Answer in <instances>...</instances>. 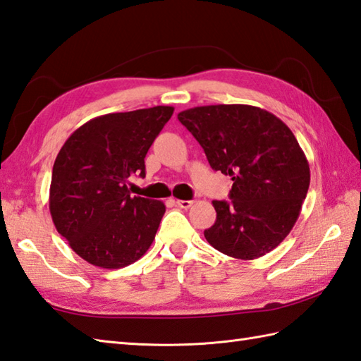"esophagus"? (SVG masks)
<instances>
[{"label": "esophagus", "mask_w": 361, "mask_h": 361, "mask_svg": "<svg viewBox=\"0 0 361 361\" xmlns=\"http://www.w3.org/2000/svg\"><path fill=\"white\" fill-rule=\"evenodd\" d=\"M174 204L178 205L179 208H185V210H187V208H190L191 205H193V201H182V199H176Z\"/></svg>", "instance_id": "1"}]
</instances>
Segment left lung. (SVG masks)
Instances as JSON below:
<instances>
[{
	"label": "left lung",
	"mask_w": 361,
	"mask_h": 361,
	"mask_svg": "<svg viewBox=\"0 0 361 361\" xmlns=\"http://www.w3.org/2000/svg\"><path fill=\"white\" fill-rule=\"evenodd\" d=\"M214 171L228 174L231 201H213L208 244L236 259H256L290 233L306 199L310 170L283 120L250 105H208L182 111Z\"/></svg>",
	"instance_id": "1"
}]
</instances>
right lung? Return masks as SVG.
Here are the masks:
<instances>
[{"label": "right lung", "mask_w": 361, "mask_h": 361, "mask_svg": "<svg viewBox=\"0 0 361 361\" xmlns=\"http://www.w3.org/2000/svg\"><path fill=\"white\" fill-rule=\"evenodd\" d=\"M153 106L95 117L69 135L52 168L54 226L80 258L102 269L135 262L153 244L165 204L131 196L145 156L173 116Z\"/></svg>", "instance_id": "right-lung-1"}]
</instances>
